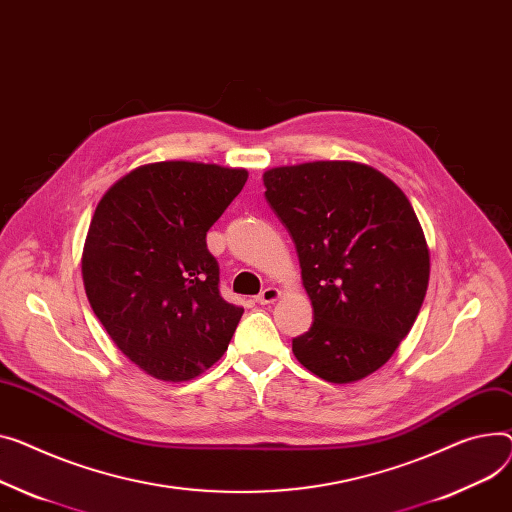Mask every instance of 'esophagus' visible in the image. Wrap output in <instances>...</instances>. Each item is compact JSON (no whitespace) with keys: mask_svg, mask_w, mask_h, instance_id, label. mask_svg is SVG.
<instances>
[{"mask_svg":"<svg viewBox=\"0 0 512 512\" xmlns=\"http://www.w3.org/2000/svg\"><path fill=\"white\" fill-rule=\"evenodd\" d=\"M280 296H282V292H280L276 286H267V288L261 290L259 296H255V302H259V304H271V302H276Z\"/></svg>","mask_w":512,"mask_h":512,"instance_id":"34e87169","label":"esophagus"}]
</instances>
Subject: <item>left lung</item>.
Returning <instances> with one entry per match:
<instances>
[{"label": "left lung", "mask_w": 512, "mask_h": 512, "mask_svg": "<svg viewBox=\"0 0 512 512\" xmlns=\"http://www.w3.org/2000/svg\"><path fill=\"white\" fill-rule=\"evenodd\" d=\"M263 185L315 313L292 339L296 360L327 383L368 377L410 333L428 288L430 253L410 199L350 160L269 168Z\"/></svg>", "instance_id": "8db88e82"}]
</instances>
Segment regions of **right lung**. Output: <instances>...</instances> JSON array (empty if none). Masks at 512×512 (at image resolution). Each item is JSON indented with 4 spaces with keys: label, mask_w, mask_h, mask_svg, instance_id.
I'll list each match as a JSON object with an SVG mask.
<instances>
[{
    "label": "right lung",
    "mask_w": 512,
    "mask_h": 512,
    "mask_svg": "<svg viewBox=\"0 0 512 512\" xmlns=\"http://www.w3.org/2000/svg\"><path fill=\"white\" fill-rule=\"evenodd\" d=\"M245 168L166 160L133 168L94 210L82 278L94 315L150 377L195 379L222 358L243 306L220 296L206 234Z\"/></svg>",
    "instance_id": "right-lung-1"
}]
</instances>
